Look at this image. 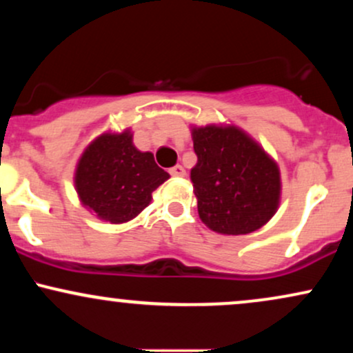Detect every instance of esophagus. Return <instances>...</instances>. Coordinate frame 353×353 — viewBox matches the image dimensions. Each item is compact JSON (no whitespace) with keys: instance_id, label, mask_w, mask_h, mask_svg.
I'll return each mask as SVG.
<instances>
[{"instance_id":"34e87169","label":"esophagus","mask_w":353,"mask_h":353,"mask_svg":"<svg viewBox=\"0 0 353 353\" xmlns=\"http://www.w3.org/2000/svg\"><path fill=\"white\" fill-rule=\"evenodd\" d=\"M169 174H171V176H176V177H182L185 174V171L182 165L177 164V165H174V168L169 169Z\"/></svg>"}]
</instances>
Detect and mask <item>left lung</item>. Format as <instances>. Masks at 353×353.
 I'll list each match as a JSON object with an SVG mask.
<instances>
[{"mask_svg": "<svg viewBox=\"0 0 353 353\" xmlns=\"http://www.w3.org/2000/svg\"><path fill=\"white\" fill-rule=\"evenodd\" d=\"M192 141L190 181L202 222L228 236L262 228L281 199L277 164L236 125L194 128Z\"/></svg>", "mask_w": 353, "mask_h": 353, "instance_id": "obj_1", "label": "left lung"}]
</instances>
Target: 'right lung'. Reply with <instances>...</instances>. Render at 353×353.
I'll return each instance as SVG.
<instances>
[{"mask_svg":"<svg viewBox=\"0 0 353 353\" xmlns=\"http://www.w3.org/2000/svg\"><path fill=\"white\" fill-rule=\"evenodd\" d=\"M169 179L151 152L137 151L129 131L103 134L88 145L76 169L79 199L103 221L123 224L151 202L152 192Z\"/></svg>","mask_w":353,"mask_h":353,"instance_id":"1","label":"right lung"}]
</instances>
